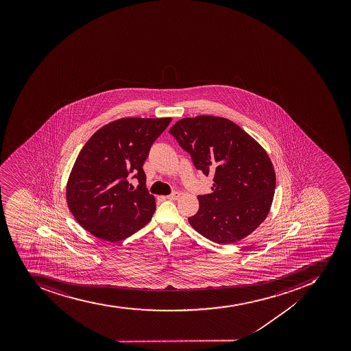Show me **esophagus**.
Segmentation results:
<instances>
[{"instance_id": "1", "label": "esophagus", "mask_w": 351, "mask_h": 351, "mask_svg": "<svg viewBox=\"0 0 351 351\" xmlns=\"http://www.w3.org/2000/svg\"><path fill=\"white\" fill-rule=\"evenodd\" d=\"M180 197V193L178 192L171 193V195L166 196V199H171V201H177Z\"/></svg>"}]
</instances>
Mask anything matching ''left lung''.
Masks as SVG:
<instances>
[{"label": "left lung", "mask_w": 351, "mask_h": 351, "mask_svg": "<svg viewBox=\"0 0 351 351\" xmlns=\"http://www.w3.org/2000/svg\"><path fill=\"white\" fill-rule=\"evenodd\" d=\"M169 134L215 182L211 194L197 196L199 211L189 224L220 245L254 232L269 213L276 186L266 150L238 124L213 115L182 119Z\"/></svg>", "instance_id": "obj_1"}]
</instances>
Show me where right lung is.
<instances>
[{
	"mask_svg": "<svg viewBox=\"0 0 351 351\" xmlns=\"http://www.w3.org/2000/svg\"><path fill=\"white\" fill-rule=\"evenodd\" d=\"M171 118H122L90 136L75 160L66 199L75 220L99 239L118 242L145 227L155 213L143 162ZM140 180L134 190L127 180Z\"/></svg>",
	"mask_w": 351,
	"mask_h": 351,
	"instance_id": "1",
	"label": "right lung"
}]
</instances>
